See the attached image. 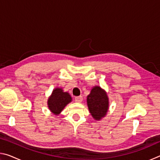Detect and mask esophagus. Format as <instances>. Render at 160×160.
Instances as JSON below:
<instances>
[{"instance_id": "obj_1", "label": "esophagus", "mask_w": 160, "mask_h": 160, "mask_svg": "<svg viewBox=\"0 0 160 160\" xmlns=\"http://www.w3.org/2000/svg\"><path fill=\"white\" fill-rule=\"evenodd\" d=\"M75 101L78 103H80L82 101V96H78L75 97Z\"/></svg>"}]
</instances>
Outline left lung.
<instances>
[{
	"label": "left lung",
	"mask_w": 160,
	"mask_h": 160,
	"mask_svg": "<svg viewBox=\"0 0 160 160\" xmlns=\"http://www.w3.org/2000/svg\"><path fill=\"white\" fill-rule=\"evenodd\" d=\"M88 106L92 117L100 120L106 115L109 107V99L105 92L99 87H94L87 99Z\"/></svg>",
	"instance_id": "1"
}]
</instances>
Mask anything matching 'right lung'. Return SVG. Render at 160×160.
<instances>
[{
    "instance_id": "obj_1",
    "label": "right lung",
    "mask_w": 160,
    "mask_h": 160,
    "mask_svg": "<svg viewBox=\"0 0 160 160\" xmlns=\"http://www.w3.org/2000/svg\"><path fill=\"white\" fill-rule=\"evenodd\" d=\"M71 100V97L68 93L63 92L61 88H56L48 98V106L51 112L58 115Z\"/></svg>"
}]
</instances>
